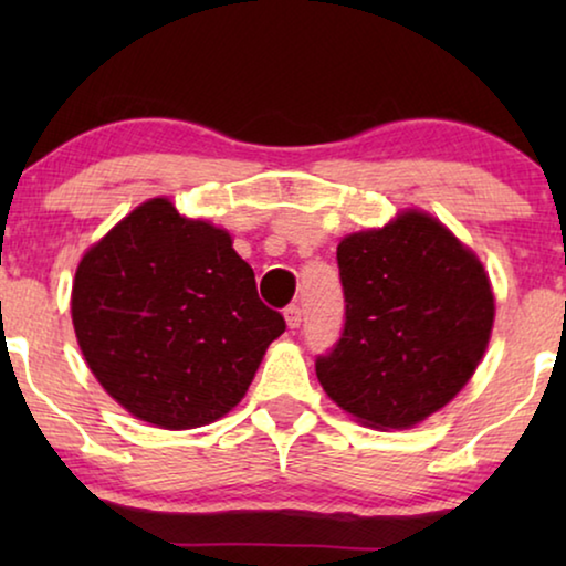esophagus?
<instances>
[{
    "label": "esophagus",
    "instance_id": "esophagus-1",
    "mask_svg": "<svg viewBox=\"0 0 566 566\" xmlns=\"http://www.w3.org/2000/svg\"><path fill=\"white\" fill-rule=\"evenodd\" d=\"M285 324H289V329H298L301 327V306L298 304H291L285 306Z\"/></svg>",
    "mask_w": 566,
    "mask_h": 566
}]
</instances>
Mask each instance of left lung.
I'll return each mask as SVG.
<instances>
[{
	"label": "left lung",
	"mask_w": 566,
	"mask_h": 566,
	"mask_svg": "<svg viewBox=\"0 0 566 566\" xmlns=\"http://www.w3.org/2000/svg\"><path fill=\"white\" fill-rule=\"evenodd\" d=\"M337 265L345 327L316 358V378L358 422L412 428L474 376L494 322L490 277L422 211L345 237Z\"/></svg>",
	"instance_id": "left-lung-1"
}]
</instances>
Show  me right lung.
Returning <instances> with one entry per match:
<instances>
[{"label": "right lung", "instance_id": "add662e5", "mask_svg": "<svg viewBox=\"0 0 566 566\" xmlns=\"http://www.w3.org/2000/svg\"><path fill=\"white\" fill-rule=\"evenodd\" d=\"M72 322L103 389L138 420L190 430L237 407L285 319L229 231L151 198L76 268Z\"/></svg>", "mask_w": 566, "mask_h": 566}]
</instances>
